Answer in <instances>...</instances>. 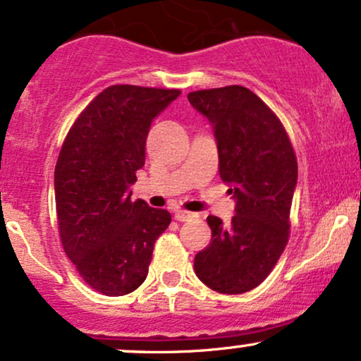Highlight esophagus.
<instances>
[{
	"mask_svg": "<svg viewBox=\"0 0 361 361\" xmlns=\"http://www.w3.org/2000/svg\"><path fill=\"white\" fill-rule=\"evenodd\" d=\"M193 214L192 212H186V210H175V219L178 222H186V220L193 219Z\"/></svg>",
	"mask_w": 361,
	"mask_h": 361,
	"instance_id": "1",
	"label": "esophagus"
}]
</instances>
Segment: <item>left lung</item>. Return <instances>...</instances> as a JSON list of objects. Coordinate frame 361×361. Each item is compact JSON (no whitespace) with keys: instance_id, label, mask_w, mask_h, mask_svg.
<instances>
[{"instance_id":"1","label":"left lung","mask_w":361,"mask_h":361,"mask_svg":"<svg viewBox=\"0 0 361 361\" xmlns=\"http://www.w3.org/2000/svg\"><path fill=\"white\" fill-rule=\"evenodd\" d=\"M188 101L214 126L220 178L235 198L228 225L207 219L212 242L195 255V272L216 293H247L266 279L288 244L296 154L279 117L247 87L197 90Z\"/></svg>"}]
</instances>
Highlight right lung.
I'll return each instance as SVG.
<instances>
[{
  "label": "right lung",
  "instance_id": "add662e5",
  "mask_svg": "<svg viewBox=\"0 0 361 361\" xmlns=\"http://www.w3.org/2000/svg\"><path fill=\"white\" fill-rule=\"evenodd\" d=\"M181 92L111 85L84 111L65 137L55 166L59 233L82 279L106 296L142 284L153 247L171 222L168 210L131 200L145 166L151 123Z\"/></svg>",
  "mask_w": 361,
  "mask_h": 361
}]
</instances>
